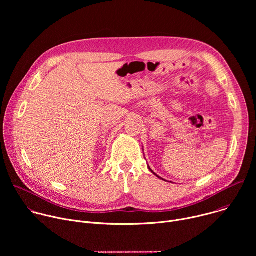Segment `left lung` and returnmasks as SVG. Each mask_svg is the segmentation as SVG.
<instances>
[{
    "instance_id": "1",
    "label": "left lung",
    "mask_w": 256,
    "mask_h": 256,
    "mask_svg": "<svg viewBox=\"0 0 256 256\" xmlns=\"http://www.w3.org/2000/svg\"><path fill=\"white\" fill-rule=\"evenodd\" d=\"M149 169H150V170H151V172H152V173H153V174H155V175H156V176H157V177H158V178H161V177H160V176H158V175H157V174H156V173H155V172H153V170H152V169H151V168H150V167H149ZM161 179H162V180H164V179H163V178H161Z\"/></svg>"
}]
</instances>
